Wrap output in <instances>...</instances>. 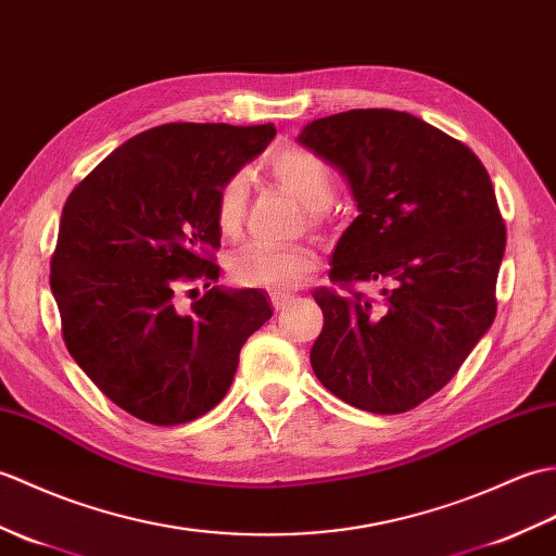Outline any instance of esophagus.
Here are the masks:
<instances>
[{"label": "esophagus", "instance_id": "esophagus-1", "mask_svg": "<svg viewBox=\"0 0 556 556\" xmlns=\"http://www.w3.org/2000/svg\"><path fill=\"white\" fill-rule=\"evenodd\" d=\"M290 302H292V300H290V298H286V294H270V304H274V309H276V312L286 309V306H288Z\"/></svg>", "mask_w": 556, "mask_h": 556}]
</instances>
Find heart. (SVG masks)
I'll list each match as a JSON object with an SVG mask.
<instances>
[{
  "label": "heart",
  "mask_w": 556,
  "mask_h": 556,
  "mask_svg": "<svg viewBox=\"0 0 556 556\" xmlns=\"http://www.w3.org/2000/svg\"><path fill=\"white\" fill-rule=\"evenodd\" d=\"M270 174L309 208L316 224L318 212L332 200V176L318 156L304 150H282L270 159ZM250 182L244 174L230 176L216 197V226L226 238L240 236L247 212ZM318 258L309 247H274L250 242L228 258V274L242 288L292 290L316 270Z\"/></svg>",
  "instance_id": "obj_1"
}]
</instances>
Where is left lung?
Listing matches in <instances>:
<instances>
[{
	"label": "left lung",
	"instance_id": "left-lung-1",
	"mask_svg": "<svg viewBox=\"0 0 556 556\" xmlns=\"http://www.w3.org/2000/svg\"><path fill=\"white\" fill-rule=\"evenodd\" d=\"M298 142L340 170L359 212L330 280H374L382 294L376 304L314 292V374L356 409L409 412L447 386L495 320L507 230L488 170L459 140L392 109L316 118Z\"/></svg>",
	"mask_w": 556,
	"mask_h": 556
}]
</instances>
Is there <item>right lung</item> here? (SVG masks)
<instances>
[{
	"label": "right lung",
	"mask_w": 556,
	"mask_h": 556,
	"mask_svg": "<svg viewBox=\"0 0 556 556\" xmlns=\"http://www.w3.org/2000/svg\"><path fill=\"white\" fill-rule=\"evenodd\" d=\"M276 138L270 126L166 123L111 152L61 212L52 294L73 359L123 412L178 426L212 412L240 350L274 316L264 290L214 286L216 197ZM210 290L180 313L175 290ZM194 292V290H192Z\"/></svg>",
	"instance_id": "1"
}]
</instances>
